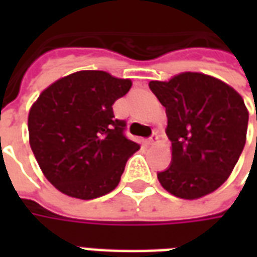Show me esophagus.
<instances>
[{
    "label": "esophagus",
    "mask_w": 257,
    "mask_h": 257,
    "mask_svg": "<svg viewBox=\"0 0 257 257\" xmlns=\"http://www.w3.org/2000/svg\"><path fill=\"white\" fill-rule=\"evenodd\" d=\"M158 143H160V135L157 134V132H154V134H153V136H151L150 139H149V145L156 146V145H158Z\"/></svg>",
    "instance_id": "34e87169"
}]
</instances>
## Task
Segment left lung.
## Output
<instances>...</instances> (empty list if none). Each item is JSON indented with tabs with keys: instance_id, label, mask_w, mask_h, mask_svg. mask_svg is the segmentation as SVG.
<instances>
[{
	"instance_id": "8db88e82",
	"label": "left lung",
	"mask_w": 257,
	"mask_h": 257,
	"mask_svg": "<svg viewBox=\"0 0 257 257\" xmlns=\"http://www.w3.org/2000/svg\"><path fill=\"white\" fill-rule=\"evenodd\" d=\"M149 86L167 110L172 146L171 167L157 175L161 186L183 199L213 193L231 175L246 142L242 96L221 79L191 71Z\"/></svg>"
}]
</instances>
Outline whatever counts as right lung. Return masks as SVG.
<instances>
[{
    "mask_svg": "<svg viewBox=\"0 0 257 257\" xmlns=\"http://www.w3.org/2000/svg\"><path fill=\"white\" fill-rule=\"evenodd\" d=\"M132 81L82 70L55 81L29 111V140L44 176L68 197L93 199L115 189L140 149L125 138L112 104Z\"/></svg>",
    "mask_w": 257,
    "mask_h": 257,
    "instance_id": "right-lung-1",
    "label": "right lung"
}]
</instances>
